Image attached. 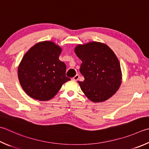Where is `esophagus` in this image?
Here are the masks:
<instances>
[{
	"label": "esophagus",
	"instance_id": "esophagus-1",
	"mask_svg": "<svg viewBox=\"0 0 149 149\" xmlns=\"http://www.w3.org/2000/svg\"><path fill=\"white\" fill-rule=\"evenodd\" d=\"M79 75H78V74H77V75H75L74 77H73V80L77 81L78 79H79Z\"/></svg>",
	"mask_w": 149,
	"mask_h": 149
}]
</instances>
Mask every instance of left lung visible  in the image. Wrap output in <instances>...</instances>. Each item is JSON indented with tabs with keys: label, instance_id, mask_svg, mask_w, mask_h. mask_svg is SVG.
I'll list each match as a JSON object with an SVG mask.
<instances>
[{
	"label": "left lung",
	"instance_id": "1",
	"mask_svg": "<svg viewBox=\"0 0 149 149\" xmlns=\"http://www.w3.org/2000/svg\"><path fill=\"white\" fill-rule=\"evenodd\" d=\"M75 53L82 61L79 71L85 78L78 81L81 89L93 102L111 98L120 87V65L117 56L107 45L93 42L78 45Z\"/></svg>",
	"mask_w": 149,
	"mask_h": 149
}]
</instances>
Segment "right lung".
<instances>
[{
    "instance_id": "right-lung-1",
    "label": "right lung",
    "mask_w": 149,
    "mask_h": 149,
    "mask_svg": "<svg viewBox=\"0 0 149 149\" xmlns=\"http://www.w3.org/2000/svg\"><path fill=\"white\" fill-rule=\"evenodd\" d=\"M62 49L50 41L39 42L25 53L18 67L21 87L29 96L46 101L55 96L66 76V64L58 59Z\"/></svg>"
}]
</instances>
